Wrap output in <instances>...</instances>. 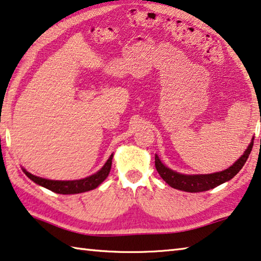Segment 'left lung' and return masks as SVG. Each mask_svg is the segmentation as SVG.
Masks as SVG:
<instances>
[{
	"label": "left lung",
	"instance_id": "1",
	"mask_svg": "<svg viewBox=\"0 0 261 261\" xmlns=\"http://www.w3.org/2000/svg\"><path fill=\"white\" fill-rule=\"evenodd\" d=\"M253 147V139L250 143L249 147L244 152V154L239 158L232 166L227 169H224L222 172H216L213 174H197V175H187L180 174V173L172 171L168 167L161 163L159 156L155 155V168L160 176L171 186L172 188L184 190L188 193H200L205 192V190L213 189L217 186L226 182L232 179V177L241 171L242 167L245 165L247 158H249L250 153Z\"/></svg>",
	"mask_w": 261,
	"mask_h": 261
}]
</instances>
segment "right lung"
Here are the masks:
<instances>
[{"label": "right lung", "instance_id": "1", "mask_svg": "<svg viewBox=\"0 0 261 261\" xmlns=\"http://www.w3.org/2000/svg\"><path fill=\"white\" fill-rule=\"evenodd\" d=\"M113 155L109 156V159L107 160L100 171L95 173V174L90 175L88 177H85V179L81 180H73V181H59V180H48V179H43V177L36 176L31 173L23 168V172L25 173V175L31 179L37 185L41 186V187L47 188L52 192L57 194H79V193H85L88 192V190L95 189L97 186H100L103 181L107 179V176L109 175L110 168H111V161H113Z\"/></svg>", "mask_w": 261, "mask_h": 261}]
</instances>
